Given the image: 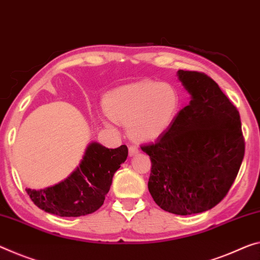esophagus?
Wrapping results in <instances>:
<instances>
[{
    "label": "esophagus",
    "instance_id": "34e87169",
    "mask_svg": "<svg viewBox=\"0 0 260 260\" xmlns=\"http://www.w3.org/2000/svg\"><path fill=\"white\" fill-rule=\"evenodd\" d=\"M128 151H129V156H134V155L139 154L140 150H139V148L137 146H131L128 148Z\"/></svg>",
    "mask_w": 260,
    "mask_h": 260
}]
</instances>
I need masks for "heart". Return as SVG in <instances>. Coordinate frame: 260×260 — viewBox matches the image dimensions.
<instances>
[{
    "label": "heart",
    "mask_w": 260,
    "mask_h": 260,
    "mask_svg": "<svg viewBox=\"0 0 260 260\" xmlns=\"http://www.w3.org/2000/svg\"><path fill=\"white\" fill-rule=\"evenodd\" d=\"M111 118L126 123L132 138L151 141L174 126L182 109V96L167 82L140 81L111 90L103 100ZM111 126L110 121H105Z\"/></svg>",
    "instance_id": "b5f03b06"
}]
</instances>
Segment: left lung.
<instances>
[{
    "label": "left lung",
    "instance_id": "1",
    "mask_svg": "<svg viewBox=\"0 0 260 260\" xmlns=\"http://www.w3.org/2000/svg\"><path fill=\"white\" fill-rule=\"evenodd\" d=\"M191 96L174 126L141 149L151 159L152 199L177 215L203 213L226 196L244 157L237 109L204 73L178 71Z\"/></svg>",
    "mask_w": 260,
    "mask_h": 260
}]
</instances>
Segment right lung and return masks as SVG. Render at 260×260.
<instances>
[{
	"label": "right lung",
	"instance_id": "1",
	"mask_svg": "<svg viewBox=\"0 0 260 260\" xmlns=\"http://www.w3.org/2000/svg\"><path fill=\"white\" fill-rule=\"evenodd\" d=\"M127 156L125 145L109 149L90 142L78 167L67 178L46 188H26V192L35 205L47 213L63 217L88 215L104 204L114 172Z\"/></svg>",
	"mask_w": 260,
	"mask_h": 260
}]
</instances>
